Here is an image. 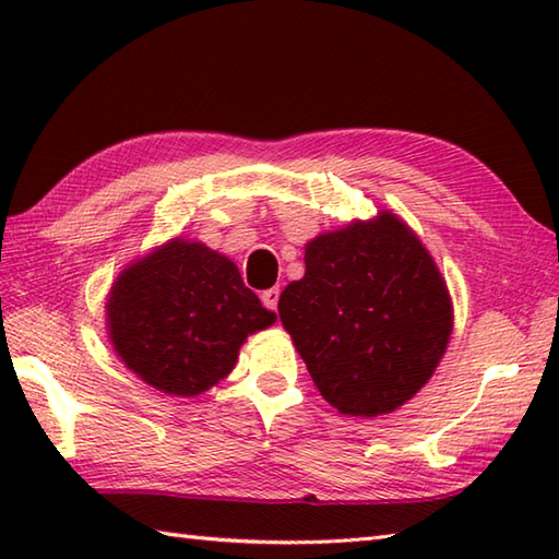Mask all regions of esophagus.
Segmentation results:
<instances>
[{"label":"esophagus","instance_id":"34e87169","mask_svg":"<svg viewBox=\"0 0 559 559\" xmlns=\"http://www.w3.org/2000/svg\"><path fill=\"white\" fill-rule=\"evenodd\" d=\"M278 298H281L278 288H269L261 293V302H264L266 310H273V312H276V307H278Z\"/></svg>","mask_w":559,"mask_h":559}]
</instances>
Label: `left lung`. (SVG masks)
I'll return each mask as SVG.
<instances>
[{
    "label": "left lung",
    "mask_w": 559,
    "mask_h": 559,
    "mask_svg": "<svg viewBox=\"0 0 559 559\" xmlns=\"http://www.w3.org/2000/svg\"><path fill=\"white\" fill-rule=\"evenodd\" d=\"M278 317L312 382L350 418L401 408L430 382L454 329L432 254L396 213L350 221L305 245V276Z\"/></svg>",
    "instance_id": "8db88e82"
}]
</instances>
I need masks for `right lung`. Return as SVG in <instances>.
<instances>
[{"instance_id":"obj_1","label":"right lung","mask_w":559,"mask_h":559,"mask_svg":"<svg viewBox=\"0 0 559 559\" xmlns=\"http://www.w3.org/2000/svg\"><path fill=\"white\" fill-rule=\"evenodd\" d=\"M235 261L204 242L173 237L120 271L105 329L127 370L168 396H199L233 372L247 336L269 329Z\"/></svg>"}]
</instances>
